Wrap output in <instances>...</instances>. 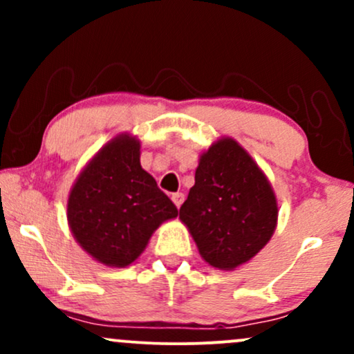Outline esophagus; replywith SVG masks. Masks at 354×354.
I'll list each match as a JSON object with an SVG mask.
<instances>
[{"mask_svg": "<svg viewBox=\"0 0 354 354\" xmlns=\"http://www.w3.org/2000/svg\"><path fill=\"white\" fill-rule=\"evenodd\" d=\"M171 200H173L174 205H176L178 208H180V206L183 205V201H185V194H183V193H174L173 196H171Z\"/></svg>", "mask_w": 354, "mask_h": 354, "instance_id": "esophagus-1", "label": "esophagus"}]
</instances>
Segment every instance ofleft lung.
<instances>
[{
  "label": "left lung",
  "instance_id": "obj_1",
  "mask_svg": "<svg viewBox=\"0 0 354 354\" xmlns=\"http://www.w3.org/2000/svg\"><path fill=\"white\" fill-rule=\"evenodd\" d=\"M180 219L208 265L234 270L273 236L278 203L265 173L246 149L233 138H221L200 156Z\"/></svg>",
  "mask_w": 354,
  "mask_h": 354
}]
</instances>
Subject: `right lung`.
I'll list each match as a JSON object with an SVG mask.
<instances>
[{
	"label": "right lung",
	"mask_w": 354,
	"mask_h": 354,
	"mask_svg": "<svg viewBox=\"0 0 354 354\" xmlns=\"http://www.w3.org/2000/svg\"><path fill=\"white\" fill-rule=\"evenodd\" d=\"M140 141L123 133L95 154L68 198V223L80 246L96 261L124 268L145 251L176 206L141 168Z\"/></svg>",
	"instance_id": "obj_1"
}]
</instances>
